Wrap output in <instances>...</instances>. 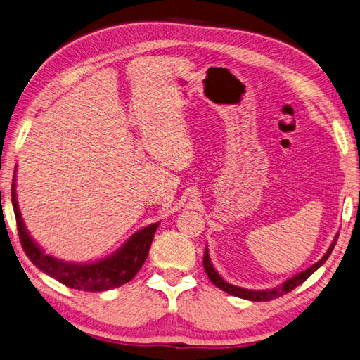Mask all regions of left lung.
Returning <instances> with one entry per match:
<instances>
[{
  "mask_svg": "<svg viewBox=\"0 0 360 360\" xmlns=\"http://www.w3.org/2000/svg\"><path fill=\"white\" fill-rule=\"evenodd\" d=\"M338 236H339V235L335 236V240H333L331 246L328 248L327 253L316 262V264H313L311 267H309L307 270L301 271V274H297V275H295V276H292V278H288L287 281H284L281 285H276V287H274V288H267V290H249V288L236 287V285H233V284L226 283L224 279L217 274L214 266H212V262H210L207 248L205 249V255H203V267H205V270H206V275H207L209 279H210V283L215 284L218 288H221V290L226 292V293H229V295L236 296V297H243V300L255 301V302L271 301V300H276V297L283 296V295H285V293H288V292H292L293 288H296L297 285H301L307 278H309L311 274H314V271H316V270L323 264V262H326V261L328 259V257L331 255V252H333V249H335V244H336V241H338Z\"/></svg>",
  "mask_w": 360,
  "mask_h": 360,
  "instance_id": "left-lung-1",
  "label": "left lung"
}]
</instances>
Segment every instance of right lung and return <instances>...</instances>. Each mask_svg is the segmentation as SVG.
I'll return each instance as SVG.
<instances>
[{
	"label": "right lung",
	"instance_id": "1",
	"mask_svg": "<svg viewBox=\"0 0 360 360\" xmlns=\"http://www.w3.org/2000/svg\"><path fill=\"white\" fill-rule=\"evenodd\" d=\"M16 171V168H15ZM15 175L12 181V205L15 210L16 226H18L20 241L29 259L44 274L58 279L59 283L70 288L82 292H105L111 290L131 281L137 271L142 269L150 252L154 233L160 223H154L143 227L134 235H131L124 246L119 248L112 255L94 262H67L47 255L37 243L32 240L22 223L18 201H16Z\"/></svg>",
	"mask_w": 360,
	"mask_h": 360
}]
</instances>
